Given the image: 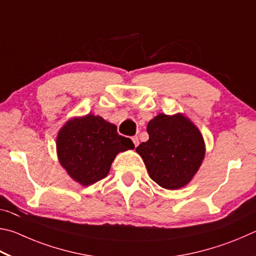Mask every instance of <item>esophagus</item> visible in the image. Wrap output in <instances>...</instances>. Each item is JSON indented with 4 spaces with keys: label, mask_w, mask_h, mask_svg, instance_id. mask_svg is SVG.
Wrapping results in <instances>:
<instances>
[{
    "label": "esophagus",
    "mask_w": 256,
    "mask_h": 256,
    "mask_svg": "<svg viewBox=\"0 0 256 256\" xmlns=\"http://www.w3.org/2000/svg\"><path fill=\"white\" fill-rule=\"evenodd\" d=\"M132 142H134V145H135V147H137L138 146V144H140V140H138V137L137 136H134L132 138Z\"/></svg>",
    "instance_id": "esophagus-1"
}]
</instances>
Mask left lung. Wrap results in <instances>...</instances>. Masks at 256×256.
<instances>
[{"mask_svg": "<svg viewBox=\"0 0 256 256\" xmlns=\"http://www.w3.org/2000/svg\"><path fill=\"white\" fill-rule=\"evenodd\" d=\"M150 140L136 152L146 165L150 178L168 190L190 183L206 154L199 128L183 114H160L147 124Z\"/></svg>", "mask_w": 256, "mask_h": 256, "instance_id": "8db88e82", "label": "left lung"}]
</instances>
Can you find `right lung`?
<instances>
[{
    "mask_svg": "<svg viewBox=\"0 0 256 256\" xmlns=\"http://www.w3.org/2000/svg\"><path fill=\"white\" fill-rule=\"evenodd\" d=\"M134 148L132 140L116 132V124L92 114L67 120L56 137L58 160L83 186L106 178L116 156Z\"/></svg>",
    "mask_w": 256,
    "mask_h": 256,
    "instance_id": "add662e5",
    "label": "right lung"
}]
</instances>
